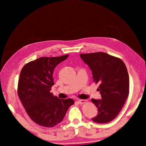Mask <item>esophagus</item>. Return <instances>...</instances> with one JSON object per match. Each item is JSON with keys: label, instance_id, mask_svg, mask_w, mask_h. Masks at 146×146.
<instances>
[{"label": "esophagus", "instance_id": "1", "mask_svg": "<svg viewBox=\"0 0 146 146\" xmlns=\"http://www.w3.org/2000/svg\"><path fill=\"white\" fill-rule=\"evenodd\" d=\"M86 100H81V99H79L77 100V102L78 104H82L86 102Z\"/></svg>", "mask_w": 146, "mask_h": 146}]
</instances>
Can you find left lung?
Masks as SVG:
<instances>
[{
  "instance_id": "obj_1",
  "label": "left lung",
  "mask_w": 146,
  "mask_h": 146,
  "mask_svg": "<svg viewBox=\"0 0 146 146\" xmlns=\"http://www.w3.org/2000/svg\"><path fill=\"white\" fill-rule=\"evenodd\" d=\"M80 56L92 71L93 82L100 83L102 99H91L98 108V115L91 119L98 123L110 122L120 113L129 95L126 66L121 59L103 52Z\"/></svg>"
}]
</instances>
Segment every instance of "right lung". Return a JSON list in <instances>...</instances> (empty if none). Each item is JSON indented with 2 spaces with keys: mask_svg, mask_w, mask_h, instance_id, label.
<instances>
[{
  "mask_svg": "<svg viewBox=\"0 0 146 146\" xmlns=\"http://www.w3.org/2000/svg\"><path fill=\"white\" fill-rule=\"evenodd\" d=\"M69 55L41 57L29 62L22 69L18 83V95L24 108L35 123L53 127L62 121L71 98L60 99L50 93L54 85V69Z\"/></svg>",
  "mask_w": 146,
  "mask_h": 146,
  "instance_id": "1",
  "label": "right lung"
}]
</instances>
